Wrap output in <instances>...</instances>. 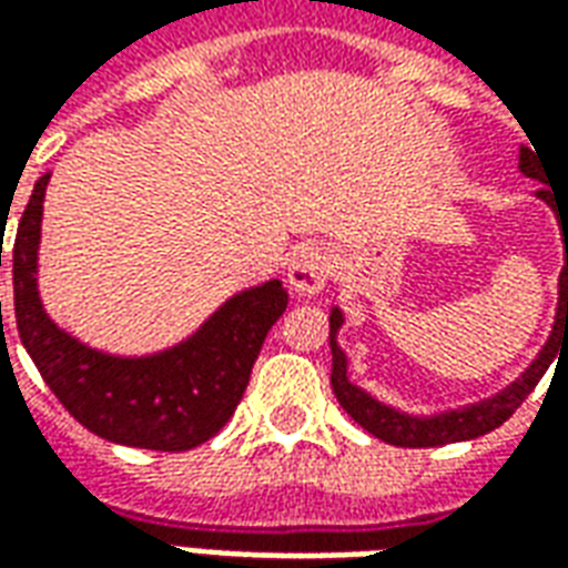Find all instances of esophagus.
<instances>
[{"mask_svg": "<svg viewBox=\"0 0 568 568\" xmlns=\"http://www.w3.org/2000/svg\"><path fill=\"white\" fill-rule=\"evenodd\" d=\"M334 273V255L332 248L325 246H301L292 255L288 264V285L295 295H320L322 288L328 285Z\"/></svg>", "mask_w": 568, "mask_h": 568, "instance_id": "1", "label": "esophagus"}]
</instances>
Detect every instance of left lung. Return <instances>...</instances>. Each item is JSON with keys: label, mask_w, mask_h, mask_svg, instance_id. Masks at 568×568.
Masks as SVG:
<instances>
[{"label": "left lung", "mask_w": 568, "mask_h": 568, "mask_svg": "<svg viewBox=\"0 0 568 568\" xmlns=\"http://www.w3.org/2000/svg\"><path fill=\"white\" fill-rule=\"evenodd\" d=\"M538 154V151H536ZM529 149H520V170L526 175H532L541 182V163ZM538 197L548 200L554 212H557V222L562 224V243H566V264H562L560 273V307H557V325H554V334H550L548 346L538 353V358L526 368V374H520V381L511 383L505 393H499L489 402H480V405L465 407V410H453V414H440V417H405L393 407L374 402L368 393H362L358 386L346 381V356L337 349V341L334 334L341 328V310H332V389L337 395V402L344 407L349 417L356 419L358 426L371 432L374 438L386 440V444H395V447H440V444H453V440H468L480 438L493 428H499L505 419L511 417L517 407L524 405V398L538 386V381L545 377V371L557 356V346L568 334V203H557V194H550L548 187L538 191Z\"/></svg>", "instance_id": "8db88e82"}]
</instances>
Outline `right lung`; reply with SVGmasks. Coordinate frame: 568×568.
<instances>
[{
  "label": "right lung",
  "mask_w": 568,
  "mask_h": 568,
  "mask_svg": "<svg viewBox=\"0 0 568 568\" xmlns=\"http://www.w3.org/2000/svg\"><path fill=\"white\" fill-rule=\"evenodd\" d=\"M48 179L51 173L32 187L11 246L14 320L42 381L81 426L105 440L163 453L191 450L210 440L234 417L261 344L285 313L283 283L271 280L231 297L191 341L161 356L115 358L88 349L48 320L36 288Z\"/></svg>",
  "instance_id": "add662e5"
}]
</instances>
